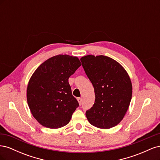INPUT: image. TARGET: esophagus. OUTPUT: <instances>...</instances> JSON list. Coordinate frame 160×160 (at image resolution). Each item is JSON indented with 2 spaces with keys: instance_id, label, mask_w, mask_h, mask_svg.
Returning <instances> with one entry per match:
<instances>
[{
  "instance_id": "1",
  "label": "esophagus",
  "mask_w": 160,
  "mask_h": 160,
  "mask_svg": "<svg viewBox=\"0 0 160 160\" xmlns=\"http://www.w3.org/2000/svg\"><path fill=\"white\" fill-rule=\"evenodd\" d=\"M77 99V101H78L79 105H81L82 103V99L81 98H78Z\"/></svg>"
}]
</instances>
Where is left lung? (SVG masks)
Returning <instances> with one entry per match:
<instances>
[{"instance_id":"1","label":"left lung","mask_w":160,"mask_h":160,"mask_svg":"<svg viewBox=\"0 0 160 160\" xmlns=\"http://www.w3.org/2000/svg\"><path fill=\"white\" fill-rule=\"evenodd\" d=\"M81 61L95 94L93 107L86 111L88 120L99 129L116 126L123 119L132 100V83L128 72L107 56L89 55Z\"/></svg>"}]
</instances>
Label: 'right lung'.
<instances>
[{
  "mask_svg": "<svg viewBox=\"0 0 160 160\" xmlns=\"http://www.w3.org/2000/svg\"><path fill=\"white\" fill-rule=\"evenodd\" d=\"M81 65L78 57L58 55L33 72L27 99L32 116L42 126L58 129L69 123L79 103L72 95L68 80Z\"/></svg>",
  "mask_w": 160,
  "mask_h": 160,
  "instance_id": "add662e5",
  "label": "right lung"
}]
</instances>
